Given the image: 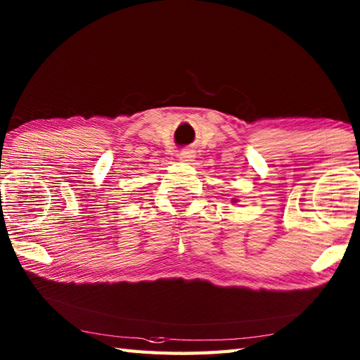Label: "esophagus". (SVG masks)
<instances>
[{"label":"esophagus","mask_w":360,"mask_h":360,"mask_svg":"<svg viewBox=\"0 0 360 360\" xmlns=\"http://www.w3.org/2000/svg\"><path fill=\"white\" fill-rule=\"evenodd\" d=\"M193 159H195V151H192V150H184V151L179 153L181 162L188 164V162H192Z\"/></svg>","instance_id":"34e87169"}]
</instances>
